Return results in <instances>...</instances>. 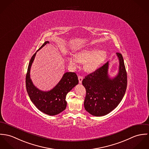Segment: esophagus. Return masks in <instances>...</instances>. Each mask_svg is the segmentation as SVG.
Masks as SVG:
<instances>
[{
	"instance_id": "esophagus-1",
	"label": "esophagus",
	"mask_w": 149,
	"mask_h": 149,
	"mask_svg": "<svg viewBox=\"0 0 149 149\" xmlns=\"http://www.w3.org/2000/svg\"><path fill=\"white\" fill-rule=\"evenodd\" d=\"M83 79V77L82 76H81V75H79V76L78 77V80H79V83L80 84H81V83H82Z\"/></svg>"
}]
</instances>
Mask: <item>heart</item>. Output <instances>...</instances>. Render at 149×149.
Instances as JSON below:
<instances>
[{"label": "heart", "instance_id": "b5f03b06", "mask_svg": "<svg viewBox=\"0 0 149 149\" xmlns=\"http://www.w3.org/2000/svg\"><path fill=\"white\" fill-rule=\"evenodd\" d=\"M106 52L98 49H87L82 50L76 54V56L70 55L67 60L71 66H77L79 62L86 63L85 69L88 72L95 70L106 58Z\"/></svg>", "mask_w": 149, "mask_h": 149}]
</instances>
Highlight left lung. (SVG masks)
I'll list each match as a JSON object with an SVG mask.
<instances>
[{"label": "left lung", "instance_id": "obj_1", "mask_svg": "<svg viewBox=\"0 0 149 149\" xmlns=\"http://www.w3.org/2000/svg\"><path fill=\"white\" fill-rule=\"evenodd\" d=\"M119 61L117 75L111 78L108 74L109 61L83 79L86 90L84 102L85 110L96 116L109 114L118 106L127 88V72L123 56L116 52Z\"/></svg>", "mask_w": 149, "mask_h": 149}]
</instances>
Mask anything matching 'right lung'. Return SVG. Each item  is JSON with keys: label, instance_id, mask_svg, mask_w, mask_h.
<instances>
[{"label": "right lung", "instance_id": "1", "mask_svg": "<svg viewBox=\"0 0 149 149\" xmlns=\"http://www.w3.org/2000/svg\"><path fill=\"white\" fill-rule=\"evenodd\" d=\"M47 43H49V41L45 42L37 51ZM37 51L29 62L26 78V90L31 100L38 109L46 114L55 116L66 109L67 94L78 84V76L75 72H67L52 90L48 91L39 90L33 85L30 78V69Z\"/></svg>", "mask_w": 149, "mask_h": 149}]
</instances>
